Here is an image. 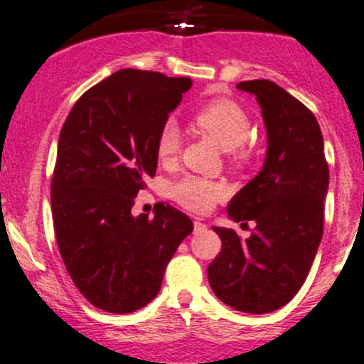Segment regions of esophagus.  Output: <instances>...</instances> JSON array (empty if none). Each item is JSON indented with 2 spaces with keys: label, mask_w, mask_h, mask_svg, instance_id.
<instances>
[{
  "label": "esophagus",
  "mask_w": 364,
  "mask_h": 364,
  "mask_svg": "<svg viewBox=\"0 0 364 364\" xmlns=\"http://www.w3.org/2000/svg\"><path fill=\"white\" fill-rule=\"evenodd\" d=\"M204 230H206V225H204L201 220H194V234H201Z\"/></svg>",
  "instance_id": "34e87169"
}]
</instances>
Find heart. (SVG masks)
Returning <instances> with one entry per match:
<instances>
[{"label":"heart","mask_w":364,"mask_h":364,"mask_svg":"<svg viewBox=\"0 0 364 364\" xmlns=\"http://www.w3.org/2000/svg\"><path fill=\"white\" fill-rule=\"evenodd\" d=\"M196 130L215 141L222 149L228 151V160L234 166H246L255 160L256 146L249 141L251 118L247 112L228 97H215L199 106L191 117ZM181 149V134L175 125H163L156 137V156L161 163H171ZM222 183L208 178L187 175L170 186V198L186 210L206 213L216 201L223 198Z\"/></svg>","instance_id":"b5f03b06"}]
</instances>
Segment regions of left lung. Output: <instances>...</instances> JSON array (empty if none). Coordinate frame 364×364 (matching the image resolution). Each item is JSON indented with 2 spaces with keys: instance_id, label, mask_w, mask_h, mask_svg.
Instances as JSON below:
<instances>
[{
  "instance_id": "8db88e82",
  "label": "left lung",
  "mask_w": 364,
  "mask_h": 364,
  "mask_svg": "<svg viewBox=\"0 0 364 364\" xmlns=\"http://www.w3.org/2000/svg\"><path fill=\"white\" fill-rule=\"evenodd\" d=\"M237 89L255 94L268 132L263 168L228 203L234 222L255 220L251 237L213 227L222 251L208 280L222 303L261 314L282 308L308 277L321 235L328 163L316 117L299 100L267 79Z\"/></svg>"
}]
</instances>
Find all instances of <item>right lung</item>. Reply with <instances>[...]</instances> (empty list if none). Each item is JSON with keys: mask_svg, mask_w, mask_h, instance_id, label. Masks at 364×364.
<instances>
[{"mask_svg": "<svg viewBox=\"0 0 364 364\" xmlns=\"http://www.w3.org/2000/svg\"><path fill=\"white\" fill-rule=\"evenodd\" d=\"M189 77L124 68L73 105L51 178L61 259L80 294L106 313H134L156 297L165 268L193 222L158 203L132 216L144 178L156 173V137L189 91Z\"/></svg>", "mask_w": 364, "mask_h": 364, "instance_id": "1", "label": "right lung"}]
</instances>
